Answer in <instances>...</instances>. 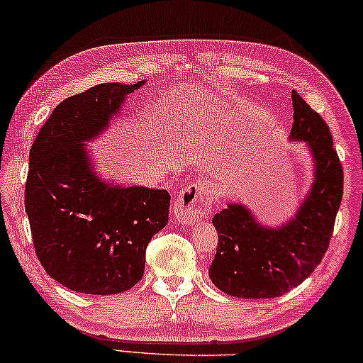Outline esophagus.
<instances>
[{"mask_svg":"<svg viewBox=\"0 0 363 363\" xmlns=\"http://www.w3.org/2000/svg\"><path fill=\"white\" fill-rule=\"evenodd\" d=\"M215 199L213 184L210 181L189 184L184 191L177 194L172 203V212L182 223H194L212 210Z\"/></svg>","mask_w":363,"mask_h":363,"instance_id":"obj_1","label":"esophagus"}]
</instances>
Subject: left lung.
<instances>
[{
    "label": "left lung",
    "instance_id": "1",
    "mask_svg": "<svg viewBox=\"0 0 363 363\" xmlns=\"http://www.w3.org/2000/svg\"><path fill=\"white\" fill-rule=\"evenodd\" d=\"M294 125L290 138L310 145L315 182L295 220L282 228H264L242 205L213 216L218 246L208 277L236 298H275L300 285L320 266L333 238L344 192V169L328 123L291 91Z\"/></svg>",
    "mask_w": 363,
    "mask_h": 363
}]
</instances>
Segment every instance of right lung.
<instances>
[{"instance_id": "right-lung-1", "label": "right lung", "mask_w": 363, "mask_h": 363, "mask_svg": "<svg viewBox=\"0 0 363 363\" xmlns=\"http://www.w3.org/2000/svg\"><path fill=\"white\" fill-rule=\"evenodd\" d=\"M143 83H104L68 97L32 143L26 212L34 250L52 279L79 294H121L138 284L148 242L169 220V192L104 184L81 143Z\"/></svg>"}]
</instances>
